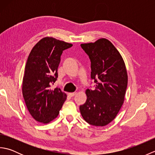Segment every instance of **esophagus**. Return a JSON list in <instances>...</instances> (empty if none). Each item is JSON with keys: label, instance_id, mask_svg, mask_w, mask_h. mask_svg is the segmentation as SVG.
I'll use <instances>...</instances> for the list:
<instances>
[{"label": "esophagus", "instance_id": "esophagus-1", "mask_svg": "<svg viewBox=\"0 0 155 155\" xmlns=\"http://www.w3.org/2000/svg\"><path fill=\"white\" fill-rule=\"evenodd\" d=\"M76 94H77V93H68V95L70 97H74Z\"/></svg>", "mask_w": 155, "mask_h": 155}]
</instances>
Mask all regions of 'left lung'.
Returning a JSON list of instances; mask_svg holds the SVG:
<instances>
[{"label":"left lung","instance_id":"obj_1","mask_svg":"<svg viewBox=\"0 0 155 155\" xmlns=\"http://www.w3.org/2000/svg\"><path fill=\"white\" fill-rule=\"evenodd\" d=\"M91 61L94 90L85 91L87 99L80 106L84 120L104 127L117 117L124 101L128 83L126 66L120 52L107 38L81 45Z\"/></svg>","mask_w":155,"mask_h":155}]
</instances>
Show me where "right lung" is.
Returning a JSON list of instances; mask_svg holds the SVG:
<instances>
[{"mask_svg": "<svg viewBox=\"0 0 155 155\" xmlns=\"http://www.w3.org/2000/svg\"><path fill=\"white\" fill-rule=\"evenodd\" d=\"M72 44L53 37L41 39L28 55L22 79V91L31 115L39 123L47 124L58 117L67 94L60 88L51 89L58 77L62 51Z\"/></svg>", "mask_w": 155, "mask_h": 155, "instance_id": "add662e5", "label": "right lung"}]
</instances>
